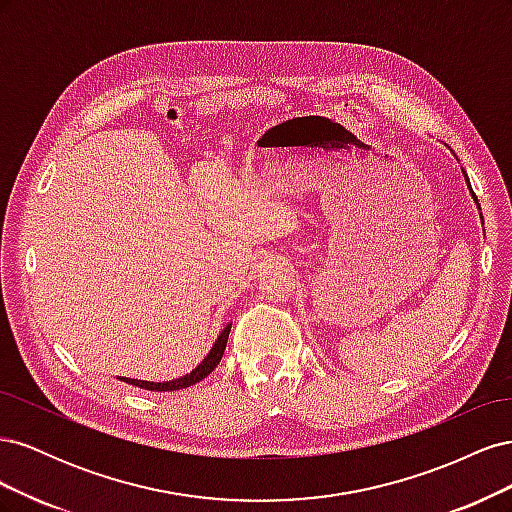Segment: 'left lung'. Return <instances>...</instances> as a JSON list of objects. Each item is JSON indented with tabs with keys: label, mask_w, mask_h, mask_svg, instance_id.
<instances>
[{
	"label": "left lung",
	"mask_w": 512,
	"mask_h": 512,
	"mask_svg": "<svg viewBox=\"0 0 512 512\" xmlns=\"http://www.w3.org/2000/svg\"><path fill=\"white\" fill-rule=\"evenodd\" d=\"M466 179H468V177H466ZM472 196H474V194H472Z\"/></svg>",
	"instance_id": "left-lung-1"
}]
</instances>
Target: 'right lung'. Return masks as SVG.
<instances>
[{
	"label": "right lung",
	"mask_w": 512,
	"mask_h": 512,
	"mask_svg": "<svg viewBox=\"0 0 512 512\" xmlns=\"http://www.w3.org/2000/svg\"><path fill=\"white\" fill-rule=\"evenodd\" d=\"M228 333H230V324L220 333V337L215 339V344H213V348L209 350V354L203 359V363H200L196 369H192L188 376L177 378V380H168V382H147V380H130V378H119V380L128 382V384H134V386H141V389H145V391H179V389H188V386H192V384L200 382L203 378H207L211 371L218 367V363L222 361V354L226 350Z\"/></svg>",
	"instance_id": "1"
}]
</instances>
